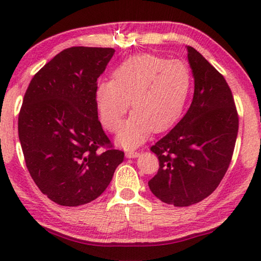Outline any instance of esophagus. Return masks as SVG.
<instances>
[{
	"instance_id": "obj_1",
	"label": "esophagus",
	"mask_w": 261,
	"mask_h": 261,
	"mask_svg": "<svg viewBox=\"0 0 261 261\" xmlns=\"http://www.w3.org/2000/svg\"><path fill=\"white\" fill-rule=\"evenodd\" d=\"M140 155V152H136V151H127L125 156L127 159H134V158H138Z\"/></svg>"
}]
</instances>
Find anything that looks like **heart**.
<instances>
[{
    "label": "heart",
    "mask_w": 261,
    "mask_h": 261,
    "mask_svg": "<svg viewBox=\"0 0 261 261\" xmlns=\"http://www.w3.org/2000/svg\"><path fill=\"white\" fill-rule=\"evenodd\" d=\"M190 87L191 72L184 62L152 54L132 56L114 70L112 81L98 83L95 105L103 126L117 132L131 103L134 113L117 143L134 148L151 131H165L177 121Z\"/></svg>",
    "instance_id": "1"
}]
</instances>
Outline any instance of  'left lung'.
I'll list each match as a JSON object with an SVG mask.
<instances>
[{
    "label": "left lung",
    "instance_id": "obj_1",
    "mask_svg": "<svg viewBox=\"0 0 261 261\" xmlns=\"http://www.w3.org/2000/svg\"><path fill=\"white\" fill-rule=\"evenodd\" d=\"M187 50L194 78L192 102L177 125L151 147L160 168L148 182L154 196L176 207L197 204L219 187L238 132L226 79L199 51L190 46Z\"/></svg>",
    "mask_w": 261,
    "mask_h": 261
}]
</instances>
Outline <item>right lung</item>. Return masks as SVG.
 Returning <instances> with one entry per match:
<instances>
[{
	"label": "right lung",
	"mask_w": 261,
	"mask_h": 261,
	"mask_svg": "<svg viewBox=\"0 0 261 261\" xmlns=\"http://www.w3.org/2000/svg\"><path fill=\"white\" fill-rule=\"evenodd\" d=\"M114 53L62 50L34 74L24 95L18 136L26 167L40 191L61 206L96 199L124 159V152L113 149L95 105L96 81Z\"/></svg>",
	"instance_id": "obj_1"
}]
</instances>
